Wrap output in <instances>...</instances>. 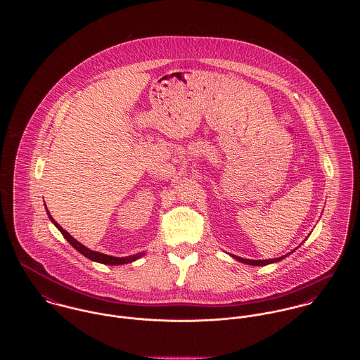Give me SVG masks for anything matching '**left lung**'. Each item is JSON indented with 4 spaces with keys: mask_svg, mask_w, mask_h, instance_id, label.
Instances as JSON below:
<instances>
[{
    "mask_svg": "<svg viewBox=\"0 0 360 360\" xmlns=\"http://www.w3.org/2000/svg\"><path fill=\"white\" fill-rule=\"evenodd\" d=\"M292 252H294V251H291L290 254H292ZM290 254H287V255H284V257H274V259H266V260H262V259H259V260L244 259V257H236V255H230V257H234L236 260H238V262H241V263H245V264H251V266H266V264H271V263L280 262V260H283L284 257H288Z\"/></svg>",
    "mask_w": 360,
    "mask_h": 360,
    "instance_id": "left-lung-1",
    "label": "left lung"
}]
</instances>
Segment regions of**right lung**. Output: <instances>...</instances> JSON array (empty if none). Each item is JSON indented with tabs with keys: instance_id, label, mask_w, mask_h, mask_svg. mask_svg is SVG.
<instances>
[{
	"instance_id": "1",
	"label": "right lung",
	"mask_w": 360,
	"mask_h": 360,
	"mask_svg": "<svg viewBox=\"0 0 360 360\" xmlns=\"http://www.w3.org/2000/svg\"><path fill=\"white\" fill-rule=\"evenodd\" d=\"M44 206L46 204H44ZM46 210H47V214H49V217H50V220H51L52 223H53V226L62 233V236L68 240V243L76 250V251H79L83 257H87V259H90V260H93V262H98V263H103V264H109V266H117V264H126V263H131V262H134V260H137V259H140L141 257H144V252H140V254H136V255H130V257H110V255H106V254H103V252H97V251H93V250H90V248H87L86 245H83L82 243H79L77 240H75L66 230H63L53 219H52L51 214H50V212H49V209L46 207Z\"/></svg>"
}]
</instances>
